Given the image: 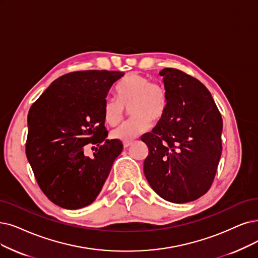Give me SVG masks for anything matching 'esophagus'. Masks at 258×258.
<instances>
[{"instance_id":"34e87169","label":"esophagus","mask_w":258,"mask_h":258,"mask_svg":"<svg viewBox=\"0 0 258 258\" xmlns=\"http://www.w3.org/2000/svg\"><path fill=\"white\" fill-rule=\"evenodd\" d=\"M131 144V141H125V142H122V145H123V147L125 148H127L129 145Z\"/></svg>"}]
</instances>
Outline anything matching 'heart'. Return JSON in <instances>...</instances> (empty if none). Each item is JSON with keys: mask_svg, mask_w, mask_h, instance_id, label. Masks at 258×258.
<instances>
[{"mask_svg": "<svg viewBox=\"0 0 258 258\" xmlns=\"http://www.w3.org/2000/svg\"><path fill=\"white\" fill-rule=\"evenodd\" d=\"M116 97L109 96L104 101V118L110 126H115L129 108L131 117L112 131L113 139L130 141L150 127V120H161L168 108V93L160 82H151L147 77L131 73L119 81Z\"/></svg>", "mask_w": 258, "mask_h": 258, "instance_id": "1", "label": "heart"}]
</instances>
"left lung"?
Masks as SVG:
<instances>
[{
  "label": "left lung",
  "mask_w": 258,
  "mask_h": 258,
  "mask_svg": "<svg viewBox=\"0 0 258 258\" xmlns=\"http://www.w3.org/2000/svg\"><path fill=\"white\" fill-rule=\"evenodd\" d=\"M160 75L168 108L152 132L141 138L148 147L144 173L161 198L190 202L212 186L222 151V117L198 79L171 68Z\"/></svg>",
  "instance_id": "1"
}]
</instances>
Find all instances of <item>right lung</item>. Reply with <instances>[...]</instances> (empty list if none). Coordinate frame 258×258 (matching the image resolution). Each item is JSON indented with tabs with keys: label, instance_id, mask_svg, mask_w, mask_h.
Masks as SVG:
<instances>
[{
	"label": "right lung",
	"instance_id": "1",
	"mask_svg": "<svg viewBox=\"0 0 258 258\" xmlns=\"http://www.w3.org/2000/svg\"><path fill=\"white\" fill-rule=\"evenodd\" d=\"M125 73L79 71L57 78L30 107L26 157L39 187L60 208L78 210L93 202L122 150L107 140L102 107L112 85ZM88 143L97 145L87 157Z\"/></svg>",
	"mask_w": 258,
	"mask_h": 258
}]
</instances>
